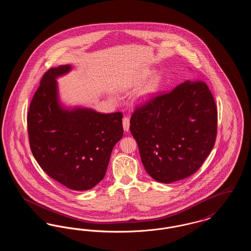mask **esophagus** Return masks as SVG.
Returning <instances> with one entry per match:
<instances>
[{"instance_id":"obj_1","label":"esophagus","mask_w":251,"mask_h":251,"mask_svg":"<svg viewBox=\"0 0 251 251\" xmlns=\"http://www.w3.org/2000/svg\"><path fill=\"white\" fill-rule=\"evenodd\" d=\"M130 129V120L129 118H124L123 119V130L124 131H128Z\"/></svg>"}]
</instances>
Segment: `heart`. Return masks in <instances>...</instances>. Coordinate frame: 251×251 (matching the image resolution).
Here are the masks:
<instances>
[{
	"instance_id": "obj_1",
	"label": "heart",
	"mask_w": 251,
	"mask_h": 251,
	"mask_svg": "<svg viewBox=\"0 0 251 251\" xmlns=\"http://www.w3.org/2000/svg\"><path fill=\"white\" fill-rule=\"evenodd\" d=\"M146 75L147 74H144L143 76H141L137 83L142 82L146 78ZM160 82H161V77L158 73L155 72V73L151 74L147 79V81L142 84V86L138 89V91L136 92L135 97H134L135 104L142 106V105H146L149 102H151L158 93Z\"/></svg>"
}]
</instances>
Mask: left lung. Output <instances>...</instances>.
<instances>
[{
	"label": "left lung",
	"instance_id": "1",
	"mask_svg": "<svg viewBox=\"0 0 251 251\" xmlns=\"http://www.w3.org/2000/svg\"><path fill=\"white\" fill-rule=\"evenodd\" d=\"M130 124L148 174L171 183L193 175L210 154L217 110L207 84L185 80L136 109Z\"/></svg>",
	"mask_w": 251,
	"mask_h": 251
}]
</instances>
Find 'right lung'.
Returning a JSON list of instances; mask_svg holds the SVG:
<instances>
[{"instance_id":"1","label":"right lung","mask_w":251,"mask_h":251,"mask_svg":"<svg viewBox=\"0 0 251 251\" xmlns=\"http://www.w3.org/2000/svg\"><path fill=\"white\" fill-rule=\"evenodd\" d=\"M72 71V65H63L43 75L29 107L28 133L33 155L49 176L85 191L105 176L113 148L123 136V116L65 104L57 79Z\"/></svg>"}]
</instances>
